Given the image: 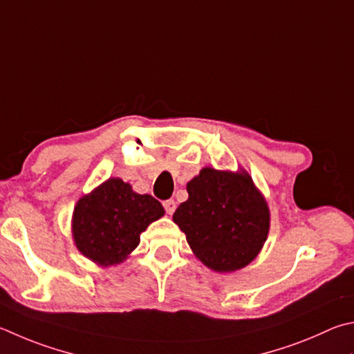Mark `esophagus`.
I'll return each mask as SVG.
<instances>
[{
    "label": "esophagus",
    "instance_id": "34e87169",
    "mask_svg": "<svg viewBox=\"0 0 354 354\" xmlns=\"http://www.w3.org/2000/svg\"><path fill=\"white\" fill-rule=\"evenodd\" d=\"M164 207H165V210H167V214L171 215L173 212L176 210V203H175V199H167V201H164Z\"/></svg>",
    "mask_w": 354,
    "mask_h": 354
}]
</instances>
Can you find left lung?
I'll return each mask as SVG.
<instances>
[{
  "mask_svg": "<svg viewBox=\"0 0 354 354\" xmlns=\"http://www.w3.org/2000/svg\"><path fill=\"white\" fill-rule=\"evenodd\" d=\"M187 194L173 221L205 266L234 272L257 259L268 239L271 212L243 167L236 171L204 167L187 183Z\"/></svg>",
  "mask_w": 354,
  "mask_h": 354,
  "instance_id": "1",
  "label": "left lung"
}]
</instances>
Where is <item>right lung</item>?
Returning <instances> with one entry per match:
<instances>
[{
	"instance_id": "obj_1",
	"label": "right lung",
	"mask_w": 354,
	"mask_h": 354,
	"mask_svg": "<svg viewBox=\"0 0 354 354\" xmlns=\"http://www.w3.org/2000/svg\"><path fill=\"white\" fill-rule=\"evenodd\" d=\"M164 214L151 195L138 194L120 178H108L77 201L71 232L83 257L102 268L114 266L131 255L140 234Z\"/></svg>"
}]
</instances>
